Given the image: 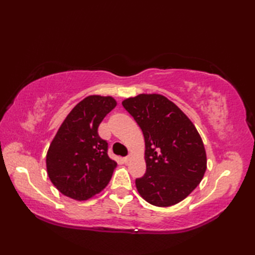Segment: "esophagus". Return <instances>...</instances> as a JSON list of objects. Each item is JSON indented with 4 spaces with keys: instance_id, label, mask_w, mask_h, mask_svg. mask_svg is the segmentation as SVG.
<instances>
[{
    "instance_id": "34e87169",
    "label": "esophagus",
    "mask_w": 255,
    "mask_h": 255,
    "mask_svg": "<svg viewBox=\"0 0 255 255\" xmlns=\"http://www.w3.org/2000/svg\"><path fill=\"white\" fill-rule=\"evenodd\" d=\"M129 161H130V156H126V158H124V162H125V163H128Z\"/></svg>"
}]
</instances>
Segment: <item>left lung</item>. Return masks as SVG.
Segmentation results:
<instances>
[{"instance_id": "8db88e82", "label": "left lung", "mask_w": 255, "mask_h": 255, "mask_svg": "<svg viewBox=\"0 0 255 255\" xmlns=\"http://www.w3.org/2000/svg\"><path fill=\"white\" fill-rule=\"evenodd\" d=\"M123 106L141 128L145 174L136 187L145 202L170 207L185 199L203 180L207 156L203 140L181 108L161 94H138Z\"/></svg>"}]
</instances>
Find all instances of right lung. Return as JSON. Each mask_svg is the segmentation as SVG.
<instances>
[{
	"mask_svg": "<svg viewBox=\"0 0 255 255\" xmlns=\"http://www.w3.org/2000/svg\"><path fill=\"white\" fill-rule=\"evenodd\" d=\"M117 105L112 96L90 95L68 114L46 155L47 174L64 196L88 200L110 183L117 162L107 155V142L97 128Z\"/></svg>",
	"mask_w": 255,
	"mask_h": 255,
	"instance_id": "1",
	"label": "right lung"
}]
</instances>
